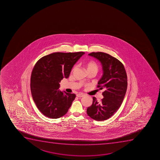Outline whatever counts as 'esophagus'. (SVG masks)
Listing matches in <instances>:
<instances>
[{
  "label": "esophagus",
  "mask_w": 160,
  "mask_h": 160,
  "mask_svg": "<svg viewBox=\"0 0 160 160\" xmlns=\"http://www.w3.org/2000/svg\"><path fill=\"white\" fill-rule=\"evenodd\" d=\"M83 96H84V95L83 94L79 93L77 94V97H78V98H82Z\"/></svg>",
  "instance_id": "esophagus-1"
}]
</instances>
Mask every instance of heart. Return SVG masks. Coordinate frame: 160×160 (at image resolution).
I'll use <instances>...</instances> for the list:
<instances>
[{
	"instance_id": "1",
	"label": "heart",
	"mask_w": 160,
	"mask_h": 160,
	"mask_svg": "<svg viewBox=\"0 0 160 160\" xmlns=\"http://www.w3.org/2000/svg\"><path fill=\"white\" fill-rule=\"evenodd\" d=\"M85 67L87 71H93L97 73L98 70V65L93 61H90L85 63Z\"/></svg>"
}]
</instances>
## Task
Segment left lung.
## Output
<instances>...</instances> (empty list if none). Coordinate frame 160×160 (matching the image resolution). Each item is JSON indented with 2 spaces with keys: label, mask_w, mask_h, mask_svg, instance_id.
I'll return each mask as SVG.
<instances>
[{
  "label": "left lung",
  "mask_w": 160,
  "mask_h": 160,
  "mask_svg": "<svg viewBox=\"0 0 160 160\" xmlns=\"http://www.w3.org/2000/svg\"><path fill=\"white\" fill-rule=\"evenodd\" d=\"M89 56L99 60L103 74L98 88L103 90L101 102L93 97V103L87 108V114L97 121L106 120L120 108L127 88V76L123 64L115 57L102 52H93Z\"/></svg>",
  "instance_id": "1"
}]
</instances>
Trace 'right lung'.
Listing matches in <instances>:
<instances>
[{"label": "right lung", "instance_id": "right-lung-1", "mask_svg": "<svg viewBox=\"0 0 160 160\" xmlns=\"http://www.w3.org/2000/svg\"><path fill=\"white\" fill-rule=\"evenodd\" d=\"M84 54L54 52L37 62L31 77V91L37 108L44 115L58 118L68 112L76 95L59 91V82L69 77L73 65Z\"/></svg>", "mask_w": 160, "mask_h": 160}]
</instances>
